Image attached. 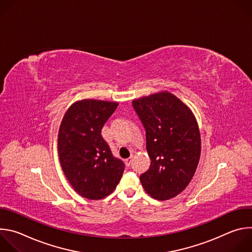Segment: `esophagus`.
I'll return each mask as SVG.
<instances>
[{
  "instance_id": "esophagus-1",
  "label": "esophagus",
  "mask_w": 252,
  "mask_h": 252,
  "mask_svg": "<svg viewBox=\"0 0 252 252\" xmlns=\"http://www.w3.org/2000/svg\"><path fill=\"white\" fill-rule=\"evenodd\" d=\"M132 157H133V154H130V157H129L127 159H126V165H127V166H129V165H130V161H131Z\"/></svg>"
}]
</instances>
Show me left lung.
<instances>
[{
  "label": "left lung",
  "instance_id": "1",
  "mask_svg": "<svg viewBox=\"0 0 252 252\" xmlns=\"http://www.w3.org/2000/svg\"><path fill=\"white\" fill-rule=\"evenodd\" d=\"M146 128L151 166L139 176L145 190L158 200L175 197L192 179L201 151L200 132L189 107L162 91L132 100Z\"/></svg>",
  "mask_w": 252,
  "mask_h": 252
}]
</instances>
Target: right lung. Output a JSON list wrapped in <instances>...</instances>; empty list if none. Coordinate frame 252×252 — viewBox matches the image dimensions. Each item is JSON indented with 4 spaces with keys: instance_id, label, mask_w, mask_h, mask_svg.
Returning a JSON list of instances; mask_svg holds the SVG:
<instances>
[{
    "instance_id": "right-lung-1",
    "label": "right lung",
    "mask_w": 252,
    "mask_h": 252,
    "mask_svg": "<svg viewBox=\"0 0 252 252\" xmlns=\"http://www.w3.org/2000/svg\"><path fill=\"white\" fill-rule=\"evenodd\" d=\"M116 101L82 99L65 112L58 134L63 171L74 189L88 199H101L117 188L125 163L115 158L101 136V128L114 114Z\"/></svg>"
}]
</instances>
